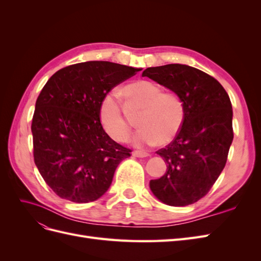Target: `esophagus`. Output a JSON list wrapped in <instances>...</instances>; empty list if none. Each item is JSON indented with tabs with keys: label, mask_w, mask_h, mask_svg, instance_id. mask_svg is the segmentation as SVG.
Wrapping results in <instances>:
<instances>
[{
	"label": "esophagus",
	"mask_w": 261,
	"mask_h": 261,
	"mask_svg": "<svg viewBox=\"0 0 261 261\" xmlns=\"http://www.w3.org/2000/svg\"><path fill=\"white\" fill-rule=\"evenodd\" d=\"M133 155L137 156V158H146L149 155V153L144 152V151H139V150H135V151H133Z\"/></svg>",
	"instance_id": "esophagus-1"
}]
</instances>
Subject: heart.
I'll use <instances>...</instances> for the list:
<instances>
[{"label":"heart","mask_w":261,"mask_h":261,"mask_svg":"<svg viewBox=\"0 0 261 261\" xmlns=\"http://www.w3.org/2000/svg\"><path fill=\"white\" fill-rule=\"evenodd\" d=\"M130 103L141 109L137 124L141 127L135 136L138 147L154 144L168 145L180 132L185 121L184 102L177 93L163 91L162 87L148 80H138L123 88ZM102 126L111 138L125 143L130 137L132 126L123 113L117 92L102 98L99 108Z\"/></svg>","instance_id":"heart-1"}]
</instances>
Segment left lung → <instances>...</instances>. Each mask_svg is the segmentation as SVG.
I'll use <instances>...</instances> for the list:
<instances>
[{
    "instance_id": "left-lung-1",
    "label": "left lung",
    "mask_w": 261,
    "mask_h": 261,
    "mask_svg": "<svg viewBox=\"0 0 261 261\" xmlns=\"http://www.w3.org/2000/svg\"><path fill=\"white\" fill-rule=\"evenodd\" d=\"M143 76L177 93L185 107L178 135L156 151L168 169L150 189L165 204L188 206L208 194L225 167L234 136L231 100L217 80L188 65L148 67Z\"/></svg>"
}]
</instances>
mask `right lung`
Instances as JSON below:
<instances>
[{"label":"right lung","instance_id":"right-lung-1","mask_svg":"<svg viewBox=\"0 0 261 261\" xmlns=\"http://www.w3.org/2000/svg\"><path fill=\"white\" fill-rule=\"evenodd\" d=\"M140 68L106 61L66 66L53 74L36 101L31 123L34 159L44 181L63 199L97 200L132 150L115 143L100 122V102Z\"/></svg>","mask_w":261,"mask_h":261}]
</instances>
